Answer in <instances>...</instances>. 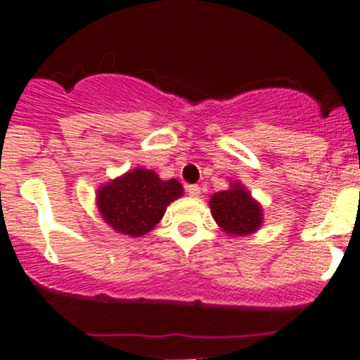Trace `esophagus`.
Segmentation results:
<instances>
[{"instance_id":"obj_1","label":"esophagus","mask_w":360,"mask_h":360,"mask_svg":"<svg viewBox=\"0 0 360 360\" xmlns=\"http://www.w3.org/2000/svg\"><path fill=\"white\" fill-rule=\"evenodd\" d=\"M188 190V195H191V197H198L200 195V186L198 184H190V186H186Z\"/></svg>"}]
</instances>
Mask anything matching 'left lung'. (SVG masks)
Wrapping results in <instances>:
<instances>
[{
  "instance_id": "8db88e82",
  "label": "left lung",
  "mask_w": 360,
  "mask_h": 360,
  "mask_svg": "<svg viewBox=\"0 0 360 360\" xmlns=\"http://www.w3.org/2000/svg\"><path fill=\"white\" fill-rule=\"evenodd\" d=\"M210 212L224 233L231 237H245L259 230L263 224V209L254 200L244 184L235 181L228 190L210 197Z\"/></svg>"
}]
</instances>
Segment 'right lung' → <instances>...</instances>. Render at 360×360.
Segmentation results:
<instances>
[{"label":"right lung","instance_id":"1","mask_svg":"<svg viewBox=\"0 0 360 360\" xmlns=\"http://www.w3.org/2000/svg\"><path fill=\"white\" fill-rule=\"evenodd\" d=\"M183 197L177 179L163 181L148 169H134L97 190V207L115 231L141 237L153 230L167 207Z\"/></svg>","mask_w":360,"mask_h":360}]
</instances>
